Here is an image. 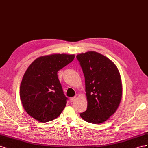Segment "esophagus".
<instances>
[{"label": "esophagus", "mask_w": 148, "mask_h": 148, "mask_svg": "<svg viewBox=\"0 0 148 148\" xmlns=\"http://www.w3.org/2000/svg\"><path fill=\"white\" fill-rule=\"evenodd\" d=\"M75 99H76V96L71 97L70 99V102H72L75 101Z\"/></svg>", "instance_id": "1"}]
</instances>
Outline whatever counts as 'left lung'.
<instances>
[{
    "mask_svg": "<svg viewBox=\"0 0 148 148\" xmlns=\"http://www.w3.org/2000/svg\"><path fill=\"white\" fill-rule=\"evenodd\" d=\"M83 70L87 97V110L80 114L87 122H106L117 110L122 96L117 67L108 58L95 51L77 56Z\"/></svg>",
    "mask_w": 148,
    "mask_h": 148,
    "instance_id": "obj_1",
    "label": "left lung"
}]
</instances>
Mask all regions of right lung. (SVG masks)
Wrapping results in <instances>:
<instances>
[{
  "label": "right lung",
  "mask_w": 148,
  "mask_h": 148,
  "mask_svg": "<svg viewBox=\"0 0 148 148\" xmlns=\"http://www.w3.org/2000/svg\"><path fill=\"white\" fill-rule=\"evenodd\" d=\"M75 55L41 56L28 66L20 84V96L27 114L40 122H50L63 111L68 100L57 77L58 71L72 62Z\"/></svg>",
  "instance_id": "add662e5"
}]
</instances>
